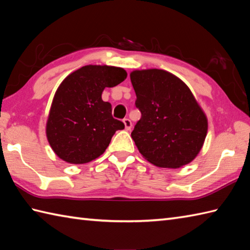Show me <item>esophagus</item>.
Listing matches in <instances>:
<instances>
[{"label": "esophagus", "instance_id": "1", "mask_svg": "<svg viewBox=\"0 0 250 250\" xmlns=\"http://www.w3.org/2000/svg\"><path fill=\"white\" fill-rule=\"evenodd\" d=\"M123 123H124V125H125V129H126V130H130V129H131L132 124H131V121H130L129 119H124V120H123Z\"/></svg>", "mask_w": 250, "mask_h": 250}]
</instances>
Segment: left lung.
<instances>
[{"instance_id":"8db88e82","label":"left lung","mask_w":250,"mask_h":250,"mask_svg":"<svg viewBox=\"0 0 250 250\" xmlns=\"http://www.w3.org/2000/svg\"><path fill=\"white\" fill-rule=\"evenodd\" d=\"M130 80L141 111L131 138L142 156L160 168L176 169L200 153L208 118L179 77L167 70H132Z\"/></svg>"}]
</instances>
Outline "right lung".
Listing matches in <instances>:
<instances>
[{
  "mask_svg": "<svg viewBox=\"0 0 250 250\" xmlns=\"http://www.w3.org/2000/svg\"><path fill=\"white\" fill-rule=\"evenodd\" d=\"M126 77L121 67L86 65L62 81L46 124L48 142L59 158L74 165L90 163L106 151L116 130L124 129L102 94L104 87L118 85Z\"/></svg>",
  "mask_w": 250,
  "mask_h": 250,
  "instance_id": "obj_1",
  "label": "right lung"
}]
</instances>
